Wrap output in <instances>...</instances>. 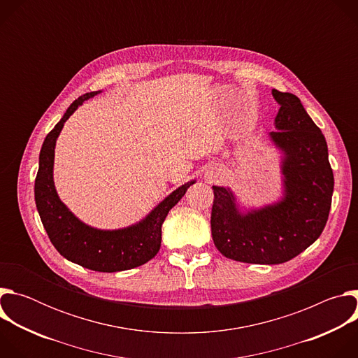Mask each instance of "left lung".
I'll return each instance as SVG.
<instances>
[{
    "instance_id": "8db88e82",
    "label": "left lung",
    "mask_w": 358,
    "mask_h": 358,
    "mask_svg": "<svg viewBox=\"0 0 358 358\" xmlns=\"http://www.w3.org/2000/svg\"><path fill=\"white\" fill-rule=\"evenodd\" d=\"M280 105L272 140L286 152L285 198L272 207L241 215L231 191L213 187L211 232L224 257L278 265L308 249L329 220L334 188L327 143L322 130L293 93L272 90Z\"/></svg>"
}]
</instances>
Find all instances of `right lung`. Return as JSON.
I'll use <instances>...</instances> for the list:
<instances>
[{
  "instance_id": "right-lung-1",
  "label": "right lung",
  "mask_w": 358,
  "mask_h": 358,
  "mask_svg": "<svg viewBox=\"0 0 358 358\" xmlns=\"http://www.w3.org/2000/svg\"><path fill=\"white\" fill-rule=\"evenodd\" d=\"M97 93L90 92L78 97L59 123L45 137L35 178V203L50 242L64 258L96 272H120L144 265L156 257L162 245V225L169 211L194 181L170 194L143 222L126 229L99 231L75 218L55 191L52 178L54 150L64 123L86 99Z\"/></svg>"
}]
</instances>
